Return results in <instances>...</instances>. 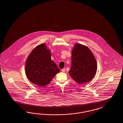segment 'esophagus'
Instances as JSON below:
<instances>
[{
	"label": "esophagus",
	"instance_id": "1",
	"mask_svg": "<svg viewBox=\"0 0 123 123\" xmlns=\"http://www.w3.org/2000/svg\"><path fill=\"white\" fill-rule=\"evenodd\" d=\"M65 68H64V69H62V72H63V73H64V72H65Z\"/></svg>",
	"mask_w": 123,
	"mask_h": 123
}]
</instances>
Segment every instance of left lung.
<instances>
[{"mask_svg": "<svg viewBox=\"0 0 123 123\" xmlns=\"http://www.w3.org/2000/svg\"><path fill=\"white\" fill-rule=\"evenodd\" d=\"M97 70V63L92 52L86 46L74 44L69 72L72 78L77 83H86L93 78Z\"/></svg>", "mask_w": 123, "mask_h": 123, "instance_id": "left-lung-1", "label": "left lung"}]
</instances>
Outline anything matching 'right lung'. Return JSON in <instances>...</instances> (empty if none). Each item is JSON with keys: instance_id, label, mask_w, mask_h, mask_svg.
I'll return each instance as SVG.
<instances>
[{"instance_id": "obj_1", "label": "right lung", "mask_w": 123, "mask_h": 123, "mask_svg": "<svg viewBox=\"0 0 123 123\" xmlns=\"http://www.w3.org/2000/svg\"><path fill=\"white\" fill-rule=\"evenodd\" d=\"M50 50L42 43L36 47L25 62V71L27 78L32 83L44 86L50 83L60 69L51 60Z\"/></svg>"}]
</instances>
